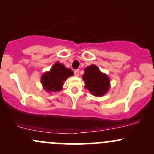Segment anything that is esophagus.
<instances>
[{
  "mask_svg": "<svg viewBox=\"0 0 154 154\" xmlns=\"http://www.w3.org/2000/svg\"><path fill=\"white\" fill-rule=\"evenodd\" d=\"M74 75L77 76V77H78V76L80 75V71H79L78 69H77L74 71Z\"/></svg>",
  "mask_w": 154,
  "mask_h": 154,
  "instance_id": "esophagus-1",
  "label": "esophagus"
}]
</instances>
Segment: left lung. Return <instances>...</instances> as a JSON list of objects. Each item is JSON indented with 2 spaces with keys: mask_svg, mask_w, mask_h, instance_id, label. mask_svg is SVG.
<instances>
[{
  "mask_svg": "<svg viewBox=\"0 0 154 154\" xmlns=\"http://www.w3.org/2000/svg\"><path fill=\"white\" fill-rule=\"evenodd\" d=\"M83 80L85 88L96 97L103 96L110 88L109 77L101 72L95 65H91L85 68Z\"/></svg>",
  "mask_w": 154,
  "mask_h": 154,
  "instance_id": "left-lung-1",
  "label": "left lung"
}]
</instances>
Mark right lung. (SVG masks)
I'll return each instance as SVG.
<instances>
[{
	"label": "right lung",
	"instance_id": "add662e5",
	"mask_svg": "<svg viewBox=\"0 0 154 154\" xmlns=\"http://www.w3.org/2000/svg\"><path fill=\"white\" fill-rule=\"evenodd\" d=\"M74 75V72L59 62L56 63L49 71H46L41 77L43 88L48 93L60 91L63 89L64 82L68 77Z\"/></svg>",
	"mask_w": 154,
	"mask_h": 154
}]
</instances>
